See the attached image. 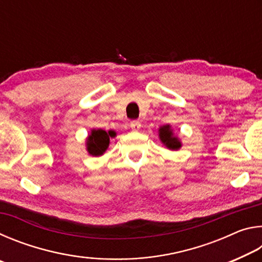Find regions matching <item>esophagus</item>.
Listing matches in <instances>:
<instances>
[{"instance_id":"34e87169","label":"esophagus","mask_w":262,"mask_h":262,"mask_svg":"<svg viewBox=\"0 0 262 262\" xmlns=\"http://www.w3.org/2000/svg\"><path fill=\"white\" fill-rule=\"evenodd\" d=\"M130 128L133 130H139L141 128V122L139 120H133L130 122Z\"/></svg>"}]
</instances>
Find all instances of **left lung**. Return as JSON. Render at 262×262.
<instances>
[{
	"label": "left lung",
	"instance_id": "left-lung-1",
	"mask_svg": "<svg viewBox=\"0 0 262 262\" xmlns=\"http://www.w3.org/2000/svg\"><path fill=\"white\" fill-rule=\"evenodd\" d=\"M159 137L164 144L166 145L168 149L177 150L181 147V143L177 137L172 134V130L170 129V126H163L161 129H159Z\"/></svg>",
	"mask_w": 262,
	"mask_h": 262
}]
</instances>
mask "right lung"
<instances>
[{"label":"right lung","mask_w":262,"mask_h":262,"mask_svg":"<svg viewBox=\"0 0 262 262\" xmlns=\"http://www.w3.org/2000/svg\"><path fill=\"white\" fill-rule=\"evenodd\" d=\"M115 135V133L110 130L108 133L103 129H94L88 139V151L92 156H100L105 152L110 144V137Z\"/></svg>","instance_id":"add662e5"}]
</instances>
